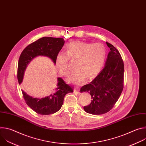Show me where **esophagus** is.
<instances>
[{
    "label": "esophagus",
    "instance_id": "1",
    "mask_svg": "<svg viewBox=\"0 0 146 146\" xmlns=\"http://www.w3.org/2000/svg\"><path fill=\"white\" fill-rule=\"evenodd\" d=\"M74 92L76 93V94H79L80 93V90L78 87H74Z\"/></svg>",
    "mask_w": 146,
    "mask_h": 146
}]
</instances>
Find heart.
Here are the masks:
<instances>
[{
	"mask_svg": "<svg viewBox=\"0 0 146 146\" xmlns=\"http://www.w3.org/2000/svg\"><path fill=\"white\" fill-rule=\"evenodd\" d=\"M106 58V50L103 44L73 41L66 46V53L57 54L55 64L60 74L67 76L71 69L69 59L76 61V69L67 78V81L72 84H79L87 77L91 78L96 76L102 70Z\"/></svg>",
	"mask_w": 146,
	"mask_h": 146,
	"instance_id": "1",
	"label": "heart"
}]
</instances>
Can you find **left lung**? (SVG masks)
<instances>
[{
	"label": "left lung",
	"instance_id": "obj_1",
	"mask_svg": "<svg viewBox=\"0 0 146 146\" xmlns=\"http://www.w3.org/2000/svg\"><path fill=\"white\" fill-rule=\"evenodd\" d=\"M110 51L108 55L105 67L98 76L80 92H87L91 96V102L84 107L88 113L100 115L109 112L119 99L123 87L124 65L119 51L106 42Z\"/></svg>",
	"mask_w": 146,
	"mask_h": 146
}]
</instances>
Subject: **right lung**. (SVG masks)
Segmentation results:
<instances>
[{
    "mask_svg": "<svg viewBox=\"0 0 146 146\" xmlns=\"http://www.w3.org/2000/svg\"><path fill=\"white\" fill-rule=\"evenodd\" d=\"M64 43L63 38L44 37L28 45L23 51L18 60L17 78L19 84L23 82L26 68L35 57L47 56L55 64V57ZM57 80L56 87L53 92L45 98H34L22 90L27 105L36 113L41 115H49L59 111L63 105L65 96L68 93L73 92V87L66 84L60 77Z\"/></svg>",
    "mask_w": 146,
    "mask_h": 146,
    "instance_id": "add662e5",
    "label": "right lung"
}]
</instances>
